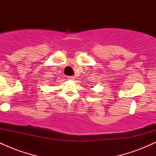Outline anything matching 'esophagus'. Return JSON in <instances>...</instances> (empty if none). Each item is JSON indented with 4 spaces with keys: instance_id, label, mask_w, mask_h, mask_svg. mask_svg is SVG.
<instances>
[{
    "instance_id": "1",
    "label": "esophagus",
    "mask_w": 156,
    "mask_h": 156,
    "mask_svg": "<svg viewBox=\"0 0 156 156\" xmlns=\"http://www.w3.org/2000/svg\"><path fill=\"white\" fill-rule=\"evenodd\" d=\"M67 78H68V80H75V77L74 76H68Z\"/></svg>"
}]
</instances>
